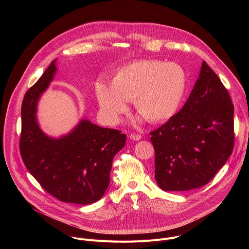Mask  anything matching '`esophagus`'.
Masks as SVG:
<instances>
[{
    "label": "esophagus",
    "mask_w": 249,
    "mask_h": 249,
    "mask_svg": "<svg viewBox=\"0 0 249 249\" xmlns=\"http://www.w3.org/2000/svg\"><path fill=\"white\" fill-rule=\"evenodd\" d=\"M130 139H131V140H133V141H139V140H141V139H142V136H141V135H139V134H135V133H133V134H131V135H130Z\"/></svg>",
    "instance_id": "34e87169"
}]
</instances>
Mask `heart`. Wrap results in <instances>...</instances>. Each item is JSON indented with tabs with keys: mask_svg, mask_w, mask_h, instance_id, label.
I'll list each match as a JSON object with an SVG mask.
<instances>
[{
	"mask_svg": "<svg viewBox=\"0 0 249 249\" xmlns=\"http://www.w3.org/2000/svg\"><path fill=\"white\" fill-rule=\"evenodd\" d=\"M188 88L185 70L176 63L138 60L116 71L111 84L98 80L95 96L103 119L115 124L134 99L136 110L151 123L171 119L181 108Z\"/></svg>",
	"mask_w": 249,
	"mask_h": 249,
	"instance_id": "1",
	"label": "heart"
}]
</instances>
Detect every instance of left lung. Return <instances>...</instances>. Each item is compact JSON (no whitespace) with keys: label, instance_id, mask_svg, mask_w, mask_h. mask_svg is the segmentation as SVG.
<instances>
[{"label":"left lung","instance_id":"8db88e82","mask_svg":"<svg viewBox=\"0 0 249 249\" xmlns=\"http://www.w3.org/2000/svg\"><path fill=\"white\" fill-rule=\"evenodd\" d=\"M151 135L155 178L164 191L202 187L226 163L234 145L233 104L205 61L183 107Z\"/></svg>","mask_w":249,"mask_h":249}]
</instances>
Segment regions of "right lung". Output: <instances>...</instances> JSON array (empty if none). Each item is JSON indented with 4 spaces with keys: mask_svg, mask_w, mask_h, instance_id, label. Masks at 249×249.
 <instances>
[{
    "mask_svg": "<svg viewBox=\"0 0 249 249\" xmlns=\"http://www.w3.org/2000/svg\"><path fill=\"white\" fill-rule=\"evenodd\" d=\"M56 61L23 97L20 156L28 171L49 194L62 202L88 205L101 199L107 189L113 158L125 146L126 135L87 119L58 139L43 133L36 108L54 78Z\"/></svg>",
    "mask_w": 249,
    "mask_h": 249,
    "instance_id": "obj_1",
    "label": "right lung"
}]
</instances>
